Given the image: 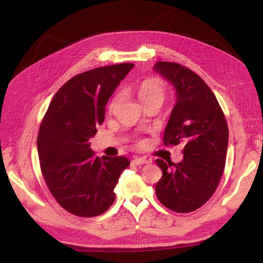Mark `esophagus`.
I'll return each mask as SVG.
<instances>
[{
	"label": "esophagus",
	"mask_w": 263,
	"mask_h": 263,
	"mask_svg": "<svg viewBox=\"0 0 263 263\" xmlns=\"http://www.w3.org/2000/svg\"><path fill=\"white\" fill-rule=\"evenodd\" d=\"M133 163L136 164V165H139V164H145V163H148V160L146 158L144 157H135L133 159Z\"/></svg>",
	"instance_id": "1"
}]
</instances>
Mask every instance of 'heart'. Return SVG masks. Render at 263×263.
Masks as SVG:
<instances>
[{
	"label": "heart",
	"mask_w": 263,
	"mask_h": 263,
	"mask_svg": "<svg viewBox=\"0 0 263 263\" xmlns=\"http://www.w3.org/2000/svg\"><path fill=\"white\" fill-rule=\"evenodd\" d=\"M122 92H118L114 95L108 107L110 112L117 106L119 101L122 100ZM138 98L142 104H147V103L155 101L163 102L165 98V89L163 84L158 79H147V80L142 81L138 87Z\"/></svg>",
	"instance_id": "heart-1"
}]
</instances>
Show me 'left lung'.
Returning a JSON list of instances; mask_svg holds the SVG:
<instances>
[{
    "label": "left lung",
    "instance_id": "8db88e82",
    "mask_svg": "<svg viewBox=\"0 0 263 263\" xmlns=\"http://www.w3.org/2000/svg\"><path fill=\"white\" fill-rule=\"evenodd\" d=\"M153 69L176 91L164 144L184 145L181 162L156 160L162 170L156 195L173 212H193L210 200L222 176L228 146L226 118L209 85L193 71L166 61L157 62Z\"/></svg>",
    "mask_w": 263,
    "mask_h": 263
}]
</instances>
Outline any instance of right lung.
<instances>
[{"label": "right lung", "instance_id": "obj_1", "mask_svg": "<svg viewBox=\"0 0 263 263\" xmlns=\"http://www.w3.org/2000/svg\"><path fill=\"white\" fill-rule=\"evenodd\" d=\"M134 63L107 66L78 74L54 94L37 137L46 184L63 209L80 217L106 212L114 187L130 164L126 157L94 156L90 138L104 122L105 105Z\"/></svg>", "mask_w": 263, "mask_h": 263}]
</instances>
